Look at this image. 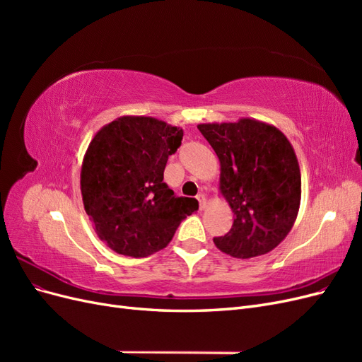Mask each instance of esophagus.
Segmentation results:
<instances>
[{
    "label": "esophagus",
    "mask_w": 362,
    "mask_h": 362,
    "mask_svg": "<svg viewBox=\"0 0 362 362\" xmlns=\"http://www.w3.org/2000/svg\"><path fill=\"white\" fill-rule=\"evenodd\" d=\"M196 198H198L199 208H201V210H204V208L206 206V198H205V194H204V193H199L198 196H196Z\"/></svg>",
    "instance_id": "34e87169"
}]
</instances>
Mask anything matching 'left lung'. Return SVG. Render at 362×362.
I'll list each match as a JSON object with an SVG mask.
<instances>
[{
	"instance_id": "left-lung-1",
	"label": "left lung",
	"mask_w": 362,
	"mask_h": 362,
	"mask_svg": "<svg viewBox=\"0 0 362 362\" xmlns=\"http://www.w3.org/2000/svg\"><path fill=\"white\" fill-rule=\"evenodd\" d=\"M221 161L218 192L234 213L214 245L234 258L269 254L288 235L300 206V168L281 129L257 119L198 125Z\"/></svg>"
}]
</instances>
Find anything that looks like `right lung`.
Returning a JSON list of instances; mask_svg holds the SVG:
<instances>
[{
    "mask_svg": "<svg viewBox=\"0 0 362 362\" xmlns=\"http://www.w3.org/2000/svg\"><path fill=\"white\" fill-rule=\"evenodd\" d=\"M182 134L156 117L120 116L93 136L81 164L83 204L95 233L116 254H156L198 210V201L177 198L163 182Z\"/></svg>",
    "mask_w": 362,
    "mask_h": 362,
    "instance_id": "add662e5",
    "label": "right lung"
}]
</instances>
